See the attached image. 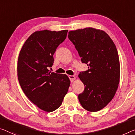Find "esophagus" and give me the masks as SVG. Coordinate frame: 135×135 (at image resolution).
I'll return each mask as SVG.
<instances>
[{
  "instance_id": "esophagus-1",
  "label": "esophagus",
  "mask_w": 135,
  "mask_h": 135,
  "mask_svg": "<svg viewBox=\"0 0 135 135\" xmlns=\"http://www.w3.org/2000/svg\"><path fill=\"white\" fill-rule=\"evenodd\" d=\"M69 78L70 80V81L71 82H73L74 81L75 79V76H74V75H69Z\"/></svg>"
}]
</instances>
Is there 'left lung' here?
Masks as SVG:
<instances>
[{"instance_id":"1","label":"left lung","mask_w":135,"mask_h":135,"mask_svg":"<svg viewBox=\"0 0 135 135\" xmlns=\"http://www.w3.org/2000/svg\"><path fill=\"white\" fill-rule=\"evenodd\" d=\"M89 69L78 77L84 90L78 95L82 107L95 112L110 102L119 86L120 64L117 47L105 31L94 28L70 31L68 35Z\"/></svg>"}]
</instances>
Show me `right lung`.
<instances>
[{
    "instance_id": "1",
    "label": "right lung",
    "mask_w": 135,
    "mask_h": 135,
    "mask_svg": "<svg viewBox=\"0 0 135 135\" xmlns=\"http://www.w3.org/2000/svg\"><path fill=\"white\" fill-rule=\"evenodd\" d=\"M68 30L37 31L27 38L17 61L20 86L39 109L51 112L60 106L70 81L65 74L51 72L56 49L65 40Z\"/></svg>"
}]
</instances>
